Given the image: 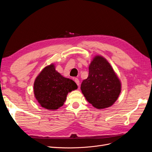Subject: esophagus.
<instances>
[{
  "label": "esophagus",
  "mask_w": 152,
  "mask_h": 152,
  "mask_svg": "<svg viewBox=\"0 0 152 152\" xmlns=\"http://www.w3.org/2000/svg\"><path fill=\"white\" fill-rule=\"evenodd\" d=\"M74 80H75V82H76V84H77V85L78 86H79V84H80V82H79V80L77 79V78H75V79H74Z\"/></svg>",
  "instance_id": "obj_1"
}]
</instances>
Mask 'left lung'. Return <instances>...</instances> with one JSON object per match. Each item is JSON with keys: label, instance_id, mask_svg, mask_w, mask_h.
<instances>
[{"label": "left lung", "instance_id": "left-lung-1", "mask_svg": "<svg viewBox=\"0 0 152 152\" xmlns=\"http://www.w3.org/2000/svg\"><path fill=\"white\" fill-rule=\"evenodd\" d=\"M80 89L87 102L103 109L116 102L121 83L110 64L102 56H96L89 67V75L82 81Z\"/></svg>", "mask_w": 152, "mask_h": 152}]
</instances>
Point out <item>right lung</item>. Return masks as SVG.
Wrapping results in <instances>:
<instances>
[{
  "instance_id": "1",
  "label": "right lung",
  "mask_w": 152,
  "mask_h": 152,
  "mask_svg": "<svg viewBox=\"0 0 152 152\" xmlns=\"http://www.w3.org/2000/svg\"><path fill=\"white\" fill-rule=\"evenodd\" d=\"M77 89L75 82L63 77L55 70L54 64L43 69L34 84L35 98L41 107L50 110L62 107L68 93Z\"/></svg>"
}]
</instances>
